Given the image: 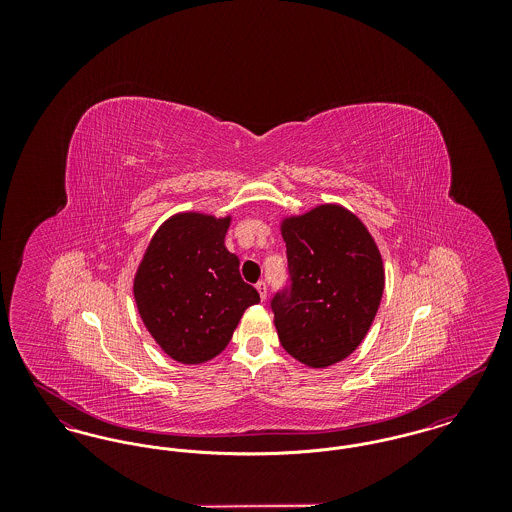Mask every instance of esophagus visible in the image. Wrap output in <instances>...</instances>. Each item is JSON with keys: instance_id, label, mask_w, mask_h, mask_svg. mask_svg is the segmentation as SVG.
Returning a JSON list of instances; mask_svg holds the SVG:
<instances>
[{"instance_id": "1", "label": "esophagus", "mask_w": 512, "mask_h": 512, "mask_svg": "<svg viewBox=\"0 0 512 512\" xmlns=\"http://www.w3.org/2000/svg\"><path fill=\"white\" fill-rule=\"evenodd\" d=\"M255 288H257V292L261 295V299L265 301V299H267V284L261 280V282H257V286H255Z\"/></svg>"}]
</instances>
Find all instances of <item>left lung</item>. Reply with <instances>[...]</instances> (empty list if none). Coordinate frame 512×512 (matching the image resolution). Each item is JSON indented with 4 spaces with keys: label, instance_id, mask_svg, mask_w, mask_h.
I'll return each instance as SVG.
<instances>
[{
    "label": "left lung",
    "instance_id": "1",
    "mask_svg": "<svg viewBox=\"0 0 512 512\" xmlns=\"http://www.w3.org/2000/svg\"><path fill=\"white\" fill-rule=\"evenodd\" d=\"M292 288L272 299L282 347L309 368H328L365 340L378 313L386 274L363 220L322 203L280 222Z\"/></svg>",
    "mask_w": 512,
    "mask_h": 512
}]
</instances>
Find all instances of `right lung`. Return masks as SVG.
<instances>
[{
  "label": "right lung",
  "instance_id": "obj_1",
  "mask_svg": "<svg viewBox=\"0 0 512 512\" xmlns=\"http://www.w3.org/2000/svg\"><path fill=\"white\" fill-rule=\"evenodd\" d=\"M232 215L176 213L147 244L134 274V299L147 332L182 365L224 351L259 293L240 276V259L224 245Z\"/></svg>",
  "mask_w": 512,
  "mask_h": 512
}]
</instances>
